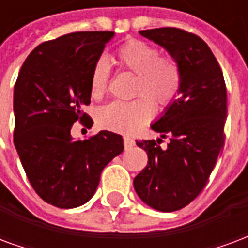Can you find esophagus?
Returning a JSON list of instances; mask_svg holds the SVG:
<instances>
[{"label":"esophagus","instance_id":"1","mask_svg":"<svg viewBox=\"0 0 248 248\" xmlns=\"http://www.w3.org/2000/svg\"><path fill=\"white\" fill-rule=\"evenodd\" d=\"M124 147L126 149H130V147H133L134 146V140L133 138H130L129 135H124Z\"/></svg>","mask_w":248,"mask_h":248}]
</instances>
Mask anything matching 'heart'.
<instances>
[{
    "label": "heart",
    "instance_id": "heart-1",
    "mask_svg": "<svg viewBox=\"0 0 248 248\" xmlns=\"http://www.w3.org/2000/svg\"><path fill=\"white\" fill-rule=\"evenodd\" d=\"M114 62L135 74L130 102L108 103L98 110L97 122L103 129L133 133L154 115V102L159 108L170 106L182 87V69L171 56H159L155 46L142 40H129L114 53ZM110 67L105 58H98L90 74V92L99 99L108 90Z\"/></svg>",
    "mask_w": 248,
    "mask_h": 248
}]
</instances>
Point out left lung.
<instances>
[{"label":"left lung","mask_w":248,"mask_h":248,"mask_svg":"<svg viewBox=\"0 0 248 248\" xmlns=\"http://www.w3.org/2000/svg\"><path fill=\"white\" fill-rule=\"evenodd\" d=\"M162 46L182 69V87L151 129L170 143L163 151L156 140H137L147 153V166L134 178L143 202L163 213L181 210L206 186L224 143L227 92L223 73L207 44L177 28L140 30Z\"/></svg>","instance_id":"8db88e82"}]
</instances>
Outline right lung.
Masks as SVG:
<instances>
[{
	"instance_id": "1",
	"label": "right lung",
	"mask_w": 248,
	"mask_h": 248,
	"mask_svg": "<svg viewBox=\"0 0 248 248\" xmlns=\"http://www.w3.org/2000/svg\"><path fill=\"white\" fill-rule=\"evenodd\" d=\"M114 31H77L35 47L14 85V146L26 177L46 203L74 208L97 190L101 172L124 151L119 134L103 130L74 140L71 126L90 103V74Z\"/></svg>"
}]
</instances>
